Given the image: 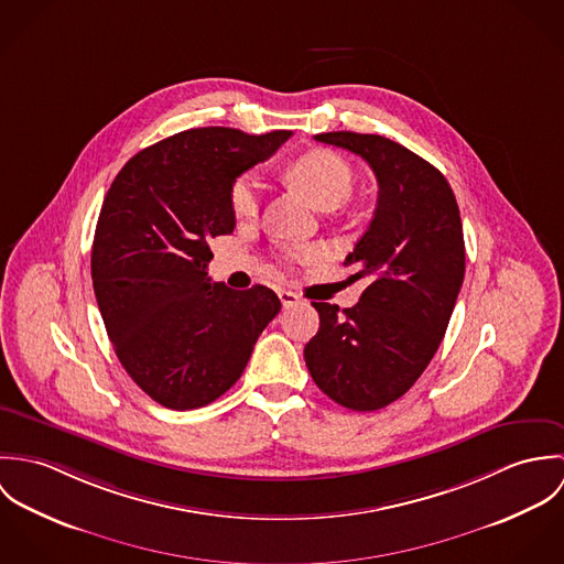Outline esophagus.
I'll use <instances>...</instances> for the list:
<instances>
[{"label":"esophagus","mask_w":564,"mask_h":564,"mask_svg":"<svg viewBox=\"0 0 564 564\" xmlns=\"http://www.w3.org/2000/svg\"><path fill=\"white\" fill-rule=\"evenodd\" d=\"M278 297H280V302H282V306H284V308L295 306V304H300V302H302V297H300L297 293L286 291V289H280V291H278Z\"/></svg>","instance_id":"34e87169"}]
</instances>
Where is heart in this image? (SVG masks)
Returning <instances> with one entry per match:
<instances>
[{
    "mask_svg": "<svg viewBox=\"0 0 564 564\" xmlns=\"http://www.w3.org/2000/svg\"><path fill=\"white\" fill-rule=\"evenodd\" d=\"M291 180L311 197L319 208H332L345 202L354 188L356 175L351 164L329 150H313L302 154L289 166ZM262 180L258 171H245L230 188V210L237 219L253 217L260 204ZM319 256L315 247H293L286 251L291 262H308Z\"/></svg>",
    "mask_w": 564,
    "mask_h": 564,
    "instance_id": "heart-1",
    "label": "heart"
}]
</instances>
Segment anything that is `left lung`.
I'll return each mask as SVG.
<instances>
[{
	"label": "left lung",
	"instance_id": "8db88e82",
	"mask_svg": "<svg viewBox=\"0 0 564 564\" xmlns=\"http://www.w3.org/2000/svg\"><path fill=\"white\" fill-rule=\"evenodd\" d=\"M378 177L373 219L345 264L367 289L351 308L313 302L319 332L304 347L315 384L349 410L400 400L436 354L465 278L460 210L445 175L378 134L325 132Z\"/></svg>",
	"mask_w": 564,
	"mask_h": 564
}]
</instances>
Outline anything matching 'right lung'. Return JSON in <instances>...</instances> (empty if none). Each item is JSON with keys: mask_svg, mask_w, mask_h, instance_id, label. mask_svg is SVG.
<instances>
[{"mask_svg": "<svg viewBox=\"0 0 564 564\" xmlns=\"http://www.w3.org/2000/svg\"><path fill=\"white\" fill-rule=\"evenodd\" d=\"M289 137L193 128L132 156L104 197L90 251L97 306L119 362L164 408L221 398L282 308L271 289L232 291L206 267L210 239L237 226L232 182Z\"/></svg>", "mask_w": 564, "mask_h": 564, "instance_id": "obj_1", "label": "right lung"}]
</instances>
